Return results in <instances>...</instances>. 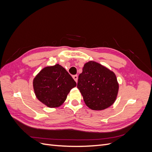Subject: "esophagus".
I'll use <instances>...</instances> for the list:
<instances>
[{
  "label": "esophagus",
  "instance_id": "34e87169",
  "mask_svg": "<svg viewBox=\"0 0 152 152\" xmlns=\"http://www.w3.org/2000/svg\"><path fill=\"white\" fill-rule=\"evenodd\" d=\"M73 79L75 80V81L76 82H77V80H78V76H77V75H73Z\"/></svg>",
  "mask_w": 152,
  "mask_h": 152
}]
</instances>
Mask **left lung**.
<instances>
[{"label": "left lung", "mask_w": 152, "mask_h": 152, "mask_svg": "<svg viewBox=\"0 0 152 152\" xmlns=\"http://www.w3.org/2000/svg\"><path fill=\"white\" fill-rule=\"evenodd\" d=\"M77 88L87 107L93 110H102L115 102L118 84L113 72L99 63L91 61L85 64L79 76Z\"/></svg>", "instance_id": "obj_1"}]
</instances>
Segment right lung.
I'll list each match as a JSON object with an SVG mask.
<instances>
[{
  "instance_id": "obj_1",
  "label": "right lung",
  "mask_w": 152,
  "mask_h": 152,
  "mask_svg": "<svg viewBox=\"0 0 152 152\" xmlns=\"http://www.w3.org/2000/svg\"><path fill=\"white\" fill-rule=\"evenodd\" d=\"M76 85L71 75L58 64L43 68L33 82L36 97L50 108L61 105Z\"/></svg>"
}]
</instances>
